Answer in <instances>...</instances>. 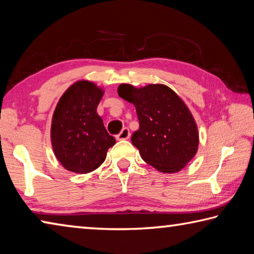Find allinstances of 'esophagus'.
<instances>
[{
  "label": "esophagus",
  "instance_id": "esophagus-1",
  "mask_svg": "<svg viewBox=\"0 0 254 254\" xmlns=\"http://www.w3.org/2000/svg\"><path fill=\"white\" fill-rule=\"evenodd\" d=\"M131 133H130V130H128L127 127H124L123 130L119 133V134L117 135V139L119 141H122V140H127L128 137H130Z\"/></svg>",
  "mask_w": 254,
  "mask_h": 254
}]
</instances>
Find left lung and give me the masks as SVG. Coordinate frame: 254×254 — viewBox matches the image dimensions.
<instances>
[{"mask_svg": "<svg viewBox=\"0 0 254 254\" xmlns=\"http://www.w3.org/2000/svg\"><path fill=\"white\" fill-rule=\"evenodd\" d=\"M118 94L135 106L140 127L131 141L141 158L161 173L182 170L199 143L197 124L185 102L162 84L140 88L121 84Z\"/></svg>", "mask_w": 254, "mask_h": 254, "instance_id": "obj_1", "label": "left lung"}]
</instances>
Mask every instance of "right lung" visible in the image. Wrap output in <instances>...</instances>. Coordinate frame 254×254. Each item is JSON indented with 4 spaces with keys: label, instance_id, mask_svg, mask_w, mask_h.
<instances>
[{
    "label": "right lung",
    "instance_id": "add662e5",
    "mask_svg": "<svg viewBox=\"0 0 254 254\" xmlns=\"http://www.w3.org/2000/svg\"><path fill=\"white\" fill-rule=\"evenodd\" d=\"M104 91L93 81L78 80L60 97L51 121V144L64 168L76 174L97 169L115 144L97 114Z\"/></svg>",
    "mask_w": 254,
    "mask_h": 254
}]
</instances>
